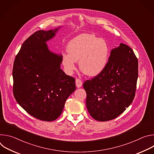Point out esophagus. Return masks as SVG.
Returning <instances> with one entry per match:
<instances>
[{
  "mask_svg": "<svg viewBox=\"0 0 154 154\" xmlns=\"http://www.w3.org/2000/svg\"><path fill=\"white\" fill-rule=\"evenodd\" d=\"M75 85H76V86L77 88H80L82 85V82L81 81V80L79 79H76L75 80Z\"/></svg>",
  "mask_w": 154,
  "mask_h": 154,
  "instance_id": "obj_1",
  "label": "esophagus"
}]
</instances>
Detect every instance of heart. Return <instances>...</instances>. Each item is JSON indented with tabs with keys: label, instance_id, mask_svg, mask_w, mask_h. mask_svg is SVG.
Wrapping results in <instances>:
<instances>
[{
	"label": "heart",
	"instance_id": "b5f03b06",
	"mask_svg": "<svg viewBox=\"0 0 154 154\" xmlns=\"http://www.w3.org/2000/svg\"><path fill=\"white\" fill-rule=\"evenodd\" d=\"M67 51L68 54H62L61 62L69 74L76 69L75 61L79 60L80 69L83 74L96 76L103 71L109 58L108 43L93 34L83 33L74 38L69 42Z\"/></svg>",
	"mask_w": 154,
	"mask_h": 154
}]
</instances>
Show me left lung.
Masks as SVG:
<instances>
[{"label":"left lung","instance_id":"obj_1","mask_svg":"<svg viewBox=\"0 0 154 154\" xmlns=\"http://www.w3.org/2000/svg\"><path fill=\"white\" fill-rule=\"evenodd\" d=\"M138 69V59L130 47L121 43L112 50L103 71L83 85L88 111L94 119H113L128 107L135 96Z\"/></svg>","mask_w":154,"mask_h":154}]
</instances>
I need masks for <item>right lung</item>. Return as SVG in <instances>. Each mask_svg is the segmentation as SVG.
<instances>
[{
	"instance_id": "add662e5",
	"label": "right lung",
	"mask_w": 154,
	"mask_h": 154,
	"mask_svg": "<svg viewBox=\"0 0 154 154\" xmlns=\"http://www.w3.org/2000/svg\"><path fill=\"white\" fill-rule=\"evenodd\" d=\"M60 28L39 30L23 44L13 68V94L32 116L45 121L57 119L68 97L75 90V79L60 68L61 55L51 52L46 42Z\"/></svg>"
}]
</instances>
